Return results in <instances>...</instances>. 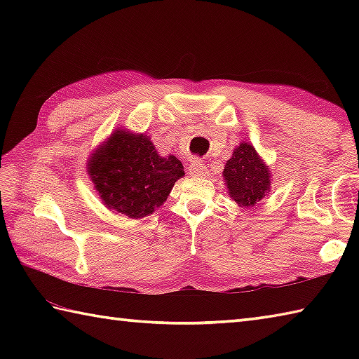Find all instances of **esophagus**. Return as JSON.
Instances as JSON below:
<instances>
[{"mask_svg": "<svg viewBox=\"0 0 359 359\" xmlns=\"http://www.w3.org/2000/svg\"><path fill=\"white\" fill-rule=\"evenodd\" d=\"M188 172L191 175H197V177H202V175L207 174V166L203 165L202 160H193L191 163L188 165Z\"/></svg>", "mask_w": 359, "mask_h": 359, "instance_id": "esophagus-1", "label": "esophagus"}]
</instances>
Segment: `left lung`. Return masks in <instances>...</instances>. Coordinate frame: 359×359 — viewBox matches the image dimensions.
Instances as JSON below:
<instances>
[{"label": "left lung", "instance_id": "8db88e82", "mask_svg": "<svg viewBox=\"0 0 359 359\" xmlns=\"http://www.w3.org/2000/svg\"><path fill=\"white\" fill-rule=\"evenodd\" d=\"M271 170L253 144L241 142L226 160L222 177L230 199L241 208L255 207L271 191Z\"/></svg>", "mask_w": 359, "mask_h": 359}]
</instances>
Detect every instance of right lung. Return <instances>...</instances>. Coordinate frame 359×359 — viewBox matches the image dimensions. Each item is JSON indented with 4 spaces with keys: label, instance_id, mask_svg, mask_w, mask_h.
<instances>
[{
    "label": "right lung",
    "instance_id": "1",
    "mask_svg": "<svg viewBox=\"0 0 359 359\" xmlns=\"http://www.w3.org/2000/svg\"><path fill=\"white\" fill-rule=\"evenodd\" d=\"M86 170L104 207L129 219L152 215L185 175L177 157H162L148 134L128 128L114 129L93 149Z\"/></svg>",
    "mask_w": 359,
    "mask_h": 359
}]
</instances>
